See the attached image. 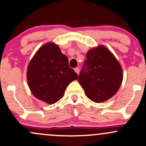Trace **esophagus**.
I'll use <instances>...</instances> for the list:
<instances>
[{"mask_svg":"<svg viewBox=\"0 0 146 146\" xmlns=\"http://www.w3.org/2000/svg\"><path fill=\"white\" fill-rule=\"evenodd\" d=\"M75 71L76 72V73L77 74H79V73H80V68H79L78 67H77V68H75Z\"/></svg>","mask_w":146,"mask_h":146,"instance_id":"obj_1","label":"esophagus"}]
</instances>
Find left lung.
<instances>
[{"instance_id":"left-lung-1","label":"left lung","mask_w":146,"mask_h":146,"mask_svg":"<svg viewBox=\"0 0 146 146\" xmlns=\"http://www.w3.org/2000/svg\"><path fill=\"white\" fill-rule=\"evenodd\" d=\"M122 80L121 65L108 48L99 46L88 51L78 82L90 100L100 103L112 98Z\"/></svg>"}]
</instances>
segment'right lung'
Instances as JSON below:
<instances>
[{
  "mask_svg": "<svg viewBox=\"0 0 146 146\" xmlns=\"http://www.w3.org/2000/svg\"><path fill=\"white\" fill-rule=\"evenodd\" d=\"M27 78L33 95L53 104L62 98L66 86L78 75L69 67L68 58L59 46L48 42L40 48L30 61Z\"/></svg>",
  "mask_w": 146,
  "mask_h": 146,
  "instance_id": "add662e5",
  "label": "right lung"
}]
</instances>
